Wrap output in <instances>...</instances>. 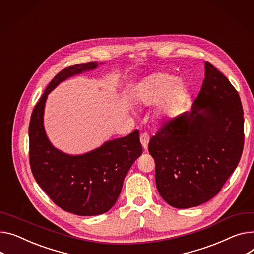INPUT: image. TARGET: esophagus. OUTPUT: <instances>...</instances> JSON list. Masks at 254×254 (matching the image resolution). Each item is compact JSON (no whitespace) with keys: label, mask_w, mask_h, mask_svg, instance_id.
<instances>
[{"label":"esophagus","mask_w":254,"mask_h":254,"mask_svg":"<svg viewBox=\"0 0 254 254\" xmlns=\"http://www.w3.org/2000/svg\"><path fill=\"white\" fill-rule=\"evenodd\" d=\"M140 140H141V144H142L143 148L146 150V149L148 148V144H149V140H150L149 134H148L147 132H143V133H141Z\"/></svg>","instance_id":"obj_1"}]
</instances>
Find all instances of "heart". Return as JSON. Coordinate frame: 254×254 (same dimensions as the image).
Wrapping results in <instances>:
<instances>
[{"instance_id":"1","label":"heart","mask_w":254,"mask_h":254,"mask_svg":"<svg viewBox=\"0 0 254 254\" xmlns=\"http://www.w3.org/2000/svg\"><path fill=\"white\" fill-rule=\"evenodd\" d=\"M184 95L185 87L181 80L166 73H155L145 80L139 100L145 105H153L160 101L157 115L167 117L176 110Z\"/></svg>"}]
</instances>
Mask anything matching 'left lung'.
Wrapping results in <instances>:
<instances>
[{
  "label": "left lung",
  "instance_id": "8db88e82",
  "mask_svg": "<svg viewBox=\"0 0 254 254\" xmlns=\"http://www.w3.org/2000/svg\"><path fill=\"white\" fill-rule=\"evenodd\" d=\"M205 78L191 111L166 122L148 150L155 160L156 187L165 202L190 208L213 198L237 167L244 145L238 92L205 62Z\"/></svg>",
  "mask_w": 254,
  "mask_h": 254
}]
</instances>
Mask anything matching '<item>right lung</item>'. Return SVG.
I'll return each mask as SVG.
<instances>
[{
  "instance_id": "1",
  "label": "right lung",
  "mask_w": 254,
  "mask_h": 254,
  "mask_svg": "<svg viewBox=\"0 0 254 254\" xmlns=\"http://www.w3.org/2000/svg\"><path fill=\"white\" fill-rule=\"evenodd\" d=\"M97 67V62H88L61 70L35 106L28 129L29 163L37 183L60 208L82 216L102 214L115 204L128 170L143 151L138 129L81 155L64 153L49 141L44 127L48 95L65 79Z\"/></svg>"
}]
</instances>
